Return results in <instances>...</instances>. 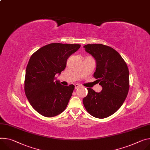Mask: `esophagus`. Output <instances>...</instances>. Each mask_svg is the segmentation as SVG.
Wrapping results in <instances>:
<instances>
[{"mask_svg": "<svg viewBox=\"0 0 150 150\" xmlns=\"http://www.w3.org/2000/svg\"><path fill=\"white\" fill-rule=\"evenodd\" d=\"M79 87H80V86H79V84H75V89H77V88H78Z\"/></svg>", "mask_w": 150, "mask_h": 150, "instance_id": "esophagus-1", "label": "esophagus"}]
</instances>
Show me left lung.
Wrapping results in <instances>:
<instances>
[{
    "instance_id": "obj_1",
    "label": "left lung",
    "mask_w": 150,
    "mask_h": 150,
    "mask_svg": "<svg viewBox=\"0 0 150 150\" xmlns=\"http://www.w3.org/2000/svg\"><path fill=\"white\" fill-rule=\"evenodd\" d=\"M84 47L96 61L93 76L102 90L97 93L87 88L83 104L91 115L105 118L117 111L126 100L130 87L128 67L120 54L110 47L93 44Z\"/></svg>"
}]
</instances>
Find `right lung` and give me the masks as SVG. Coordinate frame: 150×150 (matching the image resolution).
Masks as SVG:
<instances>
[{"mask_svg":"<svg viewBox=\"0 0 150 150\" xmlns=\"http://www.w3.org/2000/svg\"><path fill=\"white\" fill-rule=\"evenodd\" d=\"M80 47L52 43L31 56L25 70L24 91L31 106L40 115L52 117L64 111L75 86H62L54 81V76L65 69L67 59Z\"/></svg>","mask_w":150,"mask_h":150,"instance_id":"1","label":"right lung"}]
</instances>
